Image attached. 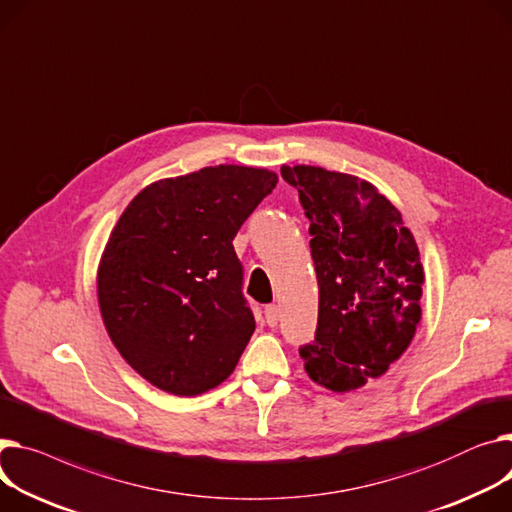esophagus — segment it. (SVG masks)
Instances as JSON below:
<instances>
[{"label": "esophagus", "instance_id": "34e87169", "mask_svg": "<svg viewBox=\"0 0 512 512\" xmlns=\"http://www.w3.org/2000/svg\"><path fill=\"white\" fill-rule=\"evenodd\" d=\"M263 313H265V321H267L269 327H276V325H278V321H280V309H278L276 304H267Z\"/></svg>", "mask_w": 512, "mask_h": 512}]
</instances>
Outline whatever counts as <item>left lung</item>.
<instances>
[{
    "label": "left lung",
    "mask_w": 512,
    "mask_h": 512,
    "mask_svg": "<svg viewBox=\"0 0 512 512\" xmlns=\"http://www.w3.org/2000/svg\"><path fill=\"white\" fill-rule=\"evenodd\" d=\"M311 220L319 282L315 339L298 348L309 377L337 393L383 377L412 344L424 271L410 228L370 183L319 166H282Z\"/></svg>",
    "instance_id": "left-lung-1"
}]
</instances>
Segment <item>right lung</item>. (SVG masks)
<instances>
[{"mask_svg": "<svg viewBox=\"0 0 512 512\" xmlns=\"http://www.w3.org/2000/svg\"><path fill=\"white\" fill-rule=\"evenodd\" d=\"M278 177L220 164L152 183L121 214L98 267L102 321L154 387L193 397L226 381L255 331L234 236Z\"/></svg>", "mask_w": 512, "mask_h": 512, "instance_id": "obj_1", "label": "right lung"}]
</instances>
